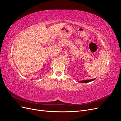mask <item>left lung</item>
<instances>
[{
    "instance_id": "obj_1",
    "label": "left lung",
    "mask_w": 121,
    "mask_h": 121,
    "mask_svg": "<svg viewBox=\"0 0 121 121\" xmlns=\"http://www.w3.org/2000/svg\"><path fill=\"white\" fill-rule=\"evenodd\" d=\"M96 78H94L93 79H90V80H82V81H79L78 82H80V83H88V82H91L93 81V80H94Z\"/></svg>"
}]
</instances>
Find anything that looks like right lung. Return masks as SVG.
<instances>
[{
	"instance_id": "obj_1",
	"label": "right lung",
	"mask_w": 121,
	"mask_h": 121,
	"mask_svg": "<svg viewBox=\"0 0 121 121\" xmlns=\"http://www.w3.org/2000/svg\"><path fill=\"white\" fill-rule=\"evenodd\" d=\"M31 80H32V79H31Z\"/></svg>"
}]
</instances>
